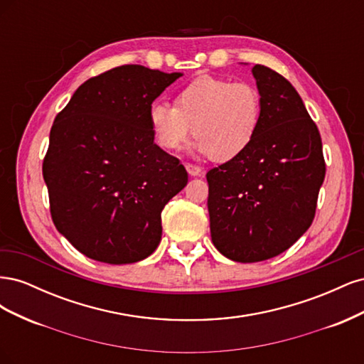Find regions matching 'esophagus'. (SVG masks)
Returning <instances> with one entry per match:
<instances>
[{
	"instance_id": "esophagus-1",
	"label": "esophagus",
	"mask_w": 364,
	"mask_h": 364,
	"mask_svg": "<svg viewBox=\"0 0 364 364\" xmlns=\"http://www.w3.org/2000/svg\"><path fill=\"white\" fill-rule=\"evenodd\" d=\"M185 168L191 176H200L203 173L199 165H194V164H185Z\"/></svg>"
}]
</instances>
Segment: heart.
<instances>
[{
  "label": "heart",
  "mask_w": 364,
  "mask_h": 364,
  "mask_svg": "<svg viewBox=\"0 0 364 364\" xmlns=\"http://www.w3.org/2000/svg\"><path fill=\"white\" fill-rule=\"evenodd\" d=\"M261 117L257 86L213 75L197 77L181 87L174 106L156 102L149 109V124L159 147L181 149L193 127L196 150L215 162L243 155L258 134Z\"/></svg>",
  "instance_id": "heart-1"
}]
</instances>
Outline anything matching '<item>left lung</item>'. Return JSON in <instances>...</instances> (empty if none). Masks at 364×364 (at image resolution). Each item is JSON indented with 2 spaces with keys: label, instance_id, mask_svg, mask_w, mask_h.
Listing matches in <instances>:
<instances>
[{
  "label": "left lung",
  "instance_id": "1",
  "mask_svg": "<svg viewBox=\"0 0 364 364\" xmlns=\"http://www.w3.org/2000/svg\"><path fill=\"white\" fill-rule=\"evenodd\" d=\"M252 73L262 97L258 134L206 173L213 243L237 262L277 257L305 234L326 171L321 134L291 83L264 65Z\"/></svg>",
  "mask_w": 364,
  "mask_h": 364
}]
</instances>
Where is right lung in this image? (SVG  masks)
Segmentation results:
<instances>
[{"label": "right lung", "instance_id": "1", "mask_svg": "<svg viewBox=\"0 0 364 364\" xmlns=\"http://www.w3.org/2000/svg\"><path fill=\"white\" fill-rule=\"evenodd\" d=\"M181 75L121 65L80 85L56 115L42 164L50 213L87 258L130 264L161 243V213L188 173L153 142L149 109Z\"/></svg>", "mask_w": 364, "mask_h": 364}]
</instances>
